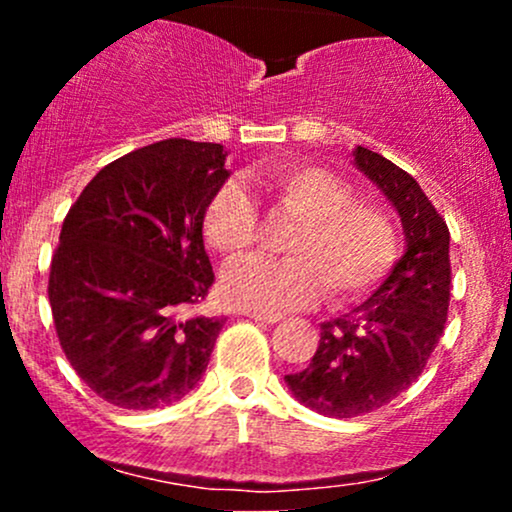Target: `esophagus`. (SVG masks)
Here are the masks:
<instances>
[{
  "mask_svg": "<svg viewBox=\"0 0 512 512\" xmlns=\"http://www.w3.org/2000/svg\"><path fill=\"white\" fill-rule=\"evenodd\" d=\"M250 317V320H257V322H269V325H274V322L281 320V315H274V313H255V310H248L245 313Z\"/></svg>",
  "mask_w": 512,
  "mask_h": 512,
  "instance_id": "34e87169",
  "label": "esophagus"
}]
</instances>
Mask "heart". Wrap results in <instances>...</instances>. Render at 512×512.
<instances>
[{"mask_svg": "<svg viewBox=\"0 0 512 512\" xmlns=\"http://www.w3.org/2000/svg\"><path fill=\"white\" fill-rule=\"evenodd\" d=\"M281 209L298 216L286 238L289 257H248L226 269L223 296L245 310L301 308L320 291L334 303L354 301L373 289L397 260L399 236L390 214L356 202V192L332 170L281 163L260 178ZM204 236L228 257L257 240V209L238 185L216 192L204 214Z\"/></svg>", "mask_w": 512, "mask_h": 512, "instance_id": "heart-1", "label": "heart"}]
</instances>
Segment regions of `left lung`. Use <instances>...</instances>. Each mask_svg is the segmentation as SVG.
Wrapping results in <instances>:
<instances>
[{"instance_id": "8db88e82", "label": "left lung", "mask_w": 512, "mask_h": 512, "mask_svg": "<svg viewBox=\"0 0 512 512\" xmlns=\"http://www.w3.org/2000/svg\"><path fill=\"white\" fill-rule=\"evenodd\" d=\"M368 175L404 228V250L380 289L337 320L322 322L308 368L286 375L298 402L332 419L385 407L424 373L443 337L450 305V231L407 170L356 146Z\"/></svg>"}]
</instances>
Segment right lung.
Instances as JSON below:
<instances>
[{
    "mask_svg": "<svg viewBox=\"0 0 512 512\" xmlns=\"http://www.w3.org/2000/svg\"><path fill=\"white\" fill-rule=\"evenodd\" d=\"M223 163L221 144L144 146L108 163L62 223L52 320L76 375L115 407H166L207 370L223 320L185 313L214 284L202 223Z\"/></svg>",
    "mask_w": 512,
    "mask_h": 512,
    "instance_id": "right-lung-1",
    "label": "right lung"
}]
</instances>
